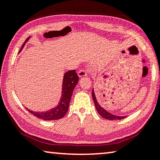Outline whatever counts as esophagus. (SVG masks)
<instances>
[{
  "instance_id": "esophagus-1",
  "label": "esophagus",
  "mask_w": 160,
  "mask_h": 160,
  "mask_svg": "<svg viewBox=\"0 0 160 160\" xmlns=\"http://www.w3.org/2000/svg\"><path fill=\"white\" fill-rule=\"evenodd\" d=\"M78 76H79L80 78H82V77H85V76H87V71H86L85 69H82L79 70V72H78Z\"/></svg>"
}]
</instances>
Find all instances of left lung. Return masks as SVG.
<instances>
[{"label": "left lung", "mask_w": 160, "mask_h": 160, "mask_svg": "<svg viewBox=\"0 0 160 160\" xmlns=\"http://www.w3.org/2000/svg\"><path fill=\"white\" fill-rule=\"evenodd\" d=\"M92 99L94 100V102H95L96 110H97L98 112L100 114V115L102 116L103 118L108 119V120H122V119L125 118V117H120V116H116V115H112V114L108 112V111H106L105 109L101 107V106L99 105V103L97 101V99H96L95 95V93H94L93 90L92 92Z\"/></svg>", "instance_id": "8db88e82"}]
</instances>
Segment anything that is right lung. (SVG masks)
<instances>
[{"label":"right lung","mask_w":160,"mask_h":160,"mask_svg":"<svg viewBox=\"0 0 160 160\" xmlns=\"http://www.w3.org/2000/svg\"><path fill=\"white\" fill-rule=\"evenodd\" d=\"M29 38L30 37L25 40L24 43L22 45L21 50L24 47L25 42L28 40ZM78 80H79V77L76 73L75 70L68 71L64 75V78H63L62 97L56 108L42 112H33V111H31L26 108L27 110L30 113L32 114L34 116L44 120H55L63 118L68 112L73 90H74L75 87L77 85Z\"/></svg>","instance_id":"right-lung-1"}]
</instances>
